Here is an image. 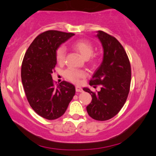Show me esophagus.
<instances>
[{
  "label": "esophagus",
  "instance_id": "obj_1",
  "mask_svg": "<svg viewBox=\"0 0 156 156\" xmlns=\"http://www.w3.org/2000/svg\"><path fill=\"white\" fill-rule=\"evenodd\" d=\"M76 92H82L83 89L81 88V87L76 86Z\"/></svg>",
  "mask_w": 156,
  "mask_h": 156
}]
</instances>
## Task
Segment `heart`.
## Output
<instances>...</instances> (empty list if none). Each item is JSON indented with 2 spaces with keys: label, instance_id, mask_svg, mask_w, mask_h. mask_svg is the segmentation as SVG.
I'll return each mask as SVG.
<instances>
[{
  "label": "heart",
  "instance_id": "obj_1",
  "mask_svg": "<svg viewBox=\"0 0 156 156\" xmlns=\"http://www.w3.org/2000/svg\"><path fill=\"white\" fill-rule=\"evenodd\" d=\"M72 48L78 52L84 59H87L90 66L96 65L98 62V57L93 55L94 46L91 41L88 39H78L71 44ZM66 51L63 46H60L55 51V59L58 63H63L65 61ZM86 74L83 70H78L68 68L64 72V76L70 81L77 83L80 78H84Z\"/></svg>",
  "mask_w": 156,
  "mask_h": 156
}]
</instances>
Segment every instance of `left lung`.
<instances>
[{"label": "left lung", "mask_w": 156, "mask_h": 156, "mask_svg": "<svg viewBox=\"0 0 156 156\" xmlns=\"http://www.w3.org/2000/svg\"><path fill=\"white\" fill-rule=\"evenodd\" d=\"M97 37L103 48V59L90 80V85L101 90L90 93L92 101L86 107L88 115L94 120L104 121L117 115L125 104L130 91L131 68L123 45L111 35L98 31Z\"/></svg>", "instance_id": "left-lung-1"}]
</instances>
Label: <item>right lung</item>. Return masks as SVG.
Instances as JSON below:
<instances>
[{
  "label": "right lung",
  "mask_w": 156,
  "mask_h": 156,
  "mask_svg": "<svg viewBox=\"0 0 156 156\" xmlns=\"http://www.w3.org/2000/svg\"><path fill=\"white\" fill-rule=\"evenodd\" d=\"M74 33L47 30L39 34L25 53L21 80L29 104L36 113L55 120L65 113L76 88L65 80L55 86L52 79L57 63L55 51Z\"/></svg>",
  "instance_id": "1"
}]
</instances>
